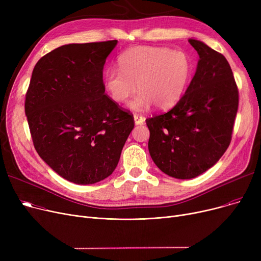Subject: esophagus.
Instances as JSON below:
<instances>
[{"label": "esophagus", "instance_id": "obj_1", "mask_svg": "<svg viewBox=\"0 0 261 261\" xmlns=\"http://www.w3.org/2000/svg\"><path fill=\"white\" fill-rule=\"evenodd\" d=\"M133 118H134V122L136 123V125H143L145 121V117L140 114H134Z\"/></svg>", "mask_w": 261, "mask_h": 261}]
</instances>
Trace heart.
Returning <instances> with one entry per match:
<instances>
[{
    "mask_svg": "<svg viewBox=\"0 0 261 261\" xmlns=\"http://www.w3.org/2000/svg\"><path fill=\"white\" fill-rule=\"evenodd\" d=\"M119 71L105 74V88L114 101H130L135 111H144L152 105L160 110L173 107L184 95L193 75V62L183 50L160 46H135L118 58Z\"/></svg>",
    "mask_w": 261,
    "mask_h": 261,
    "instance_id": "heart-1",
    "label": "heart"
}]
</instances>
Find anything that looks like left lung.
<instances>
[{
  "instance_id": "obj_1",
  "label": "left lung",
  "mask_w": 261,
  "mask_h": 261,
  "mask_svg": "<svg viewBox=\"0 0 261 261\" xmlns=\"http://www.w3.org/2000/svg\"><path fill=\"white\" fill-rule=\"evenodd\" d=\"M199 55L182 98L166 113L147 118L149 153L175 179H193L213 167L228 148L239 103L231 68L222 54L189 39Z\"/></svg>"
}]
</instances>
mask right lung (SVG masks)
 Segmentation results:
<instances>
[{"instance_id":"1","label":"right lung","mask_w":261,"mask_h":261,"mask_svg":"<svg viewBox=\"0 0 261 261\" xmlns=\"http://www.w3.org/2000/svg\"><path fill=\"white\" fill-rule=\"evenodd\" d=\"M117 40L62 45L34 67L25 114L38 154L63 179L97 183L116 168L133 115L105 94L102 71Z\"/></svg>"}]
</instances>
